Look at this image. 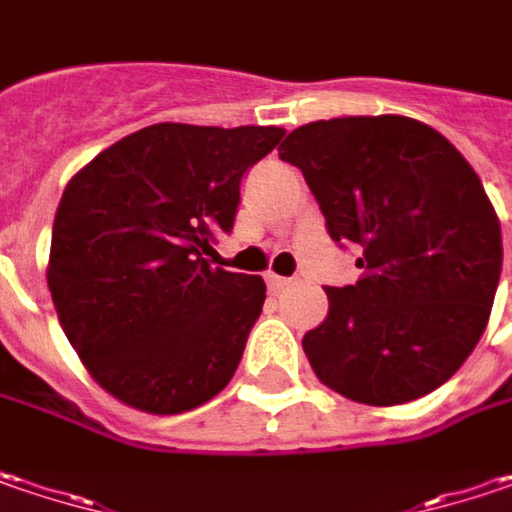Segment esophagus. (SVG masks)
Segmentation results:
<instances>
[{"label":"esophagus","instance_id":"34e87169","mask_svg":"<svg viewBox=\"0 0 512 512\" xmlns=\"http://www.w3.org/2000/svg\"><path fill=\"white\" fill-rule=\"evenodd\" d=\"M265 282H268L270 291H285V288H291V285H294V279H288V276H276V273H268V276H265Z\"/></svg>","mask_w":512,"mask_h":512}]
</instances>
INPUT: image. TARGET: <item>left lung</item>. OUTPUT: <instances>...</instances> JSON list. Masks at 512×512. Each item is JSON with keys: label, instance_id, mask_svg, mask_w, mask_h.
<instances>
[{"label": "left lung", "instance_id": "8db88e82", "mask_svg": "<svg viewBox=\"0 0 512 512\" xmlns=\"http://www.w3.org/2000/svg\"><path fill=\"white\" fill-rule=\"evenodd\" d=\"M279 158L302 169L334 242L363 276L325 288L328 314L302 337L337 395L397 406L464 366L490 320L501 224L481 178L415 117H334L294 129Z\"/></svg>", "mask_w": 512, "mask_h": 512}]
</instances>
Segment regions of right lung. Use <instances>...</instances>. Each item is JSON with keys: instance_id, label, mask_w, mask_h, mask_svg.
<instances>
[{"instance_id": "1", "label": "right lung", "mask_w": 512, "mask_h": 512, "mask_svg": "<svg viewBox=\"0 0 512 512\" xmlns=\"http://www.w3.org/2000/svg\"><path fill=\"white\" fill-rule=\"evenodd\" d=\"M279 126L155 123L103 149L65 187L48 291L68 343L120 403L181 415L213 400L242 360L265 279L213 268L242 175Z\"/></svg>"}]
</instances>
